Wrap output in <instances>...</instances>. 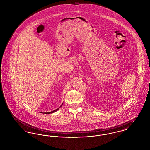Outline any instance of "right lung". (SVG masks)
I'll return each instance as SVG.
<instances>
[{"mask_svg":"<svg viewBox=\"0 0 150 150\" xmlns=\"http://www.w3.org/2000/svg\"><path fill=\"white\" fill-rule=\"evenodd\" d=\"M61 106H62V105H61ZM61 106H60V107H61ZM59 108H58V109H56V110H53V111H51V112H45V114H50V113H53V112H54L56 111L57 110H59Z\"/></svg>","mask_w":150,"mask_h":150,"instance_id":"right-lung-1","label":"right lung"}]
</instances>
